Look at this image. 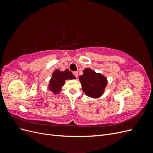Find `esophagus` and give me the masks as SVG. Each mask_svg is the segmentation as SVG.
I'll use <instances>...</instances> for the list:
<instances>
[{"label": "esophagus", "instance_id": "1", "mask_svg": "<svg viewBox=\"0 0 153 153\" xmlns=\"http://www.w3.org/2000/svg\"><path fill=\"white\" fill-rule=\"evenodd\" d=\"M73 75H75L76 78L78 77V71H74L73 72Z\"/></svg>", "mask_w": 153, "mask_h": 153}]
</instances>
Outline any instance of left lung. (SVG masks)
I'll return each instance as SVG.
<instances>
[{"mask_svg": "<svg viewBox=\"0 0 153 153\" xmlns=\"http://www.w3.org/2000/svg\"><path fill=\"white\" fill-rule=\"evenodd\" d=\"M82 75L79 76L82 89L85 95L92 98H98L104 93L108 84L106 78L100 73H96L90 68L83 71Z\"/></svg>", "mask_w": 153, "mask_h": 153, "instance_id": "left-lung-1", "label": "left lung"}]
</instances>
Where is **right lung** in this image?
<instances>
[{"instance_id": "1", "label": "right lung", "mask_w": 153, "mask_h": 153, "mask_svg": "<svg viewBox=\"0 0 153 153\" xmlns=\"http://www.w3.org/2000/svg\"><path fill=\"white\" fill-rule=\"evenodd\" d=\"M76 77L71 71H69V69H66L64 71L56 69L53 72L52 78L50 80L48 89L54 94H58L61 91L66 80H73Z\"/></svg>"}]
</instances>
